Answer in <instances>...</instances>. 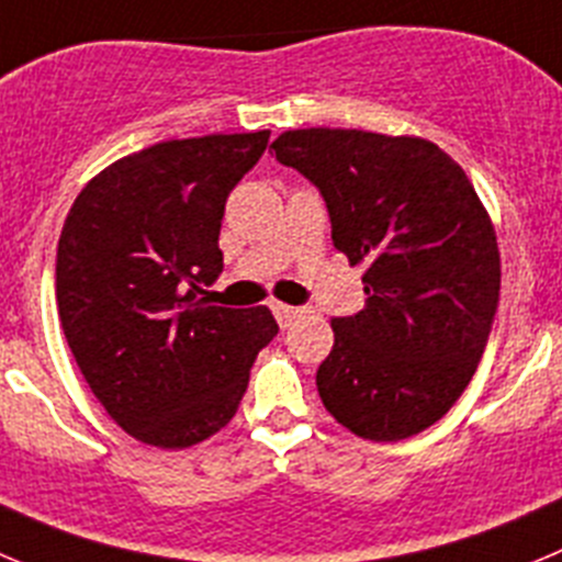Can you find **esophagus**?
I'll list each match as a JSON object with an SVG mask.
<instances>
[{
    "mask_svg": "<svg viewBox=\"0 0 562 562\" xmlns=\"http://www.w3.org/2000/svg\"><path fill=\"white\" fill-rule=\"evenodd\" d=\"M271 311H274V318L280 322V327H291V324L302 316V311H299V307L282 305V302H271Z\"/></svg>",
    "mask_w": 562,
    "mask_h": 562,
    "instance_id": "34e87169",
    "label": "esophagus"
}]
</instances>
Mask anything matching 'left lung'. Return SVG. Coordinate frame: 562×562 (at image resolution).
Returning <instances> with one entry per match:
<instances>
[{
  "label": "left lung",
  "mask_w": 562,
  "mask_h": 562,
  "mask_svg": "<svg viewBox=\"0 0 562 562\" xmlns=\"http://www.w3.org/2000/svg\"><path fill=\"white\" fill-rule=\"evenodd\" d=\"M277 160L322 191L335 249L366 266V307L333 318L316 385L366 440L432 427L474 376L499 305V246L485 204L432 140L366 130H288Z\"/></svg>",
  "instance_id": "8db88e82"
}]
</instances>
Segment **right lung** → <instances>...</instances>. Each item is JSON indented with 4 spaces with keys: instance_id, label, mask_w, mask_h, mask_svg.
Returning a JSON list of instances; mask_svg holds the SVG:
<instances>
[{
    "instance_id": "add662e5",
    "label": "right lung",
    "mask_w": 562,
    "mask_h": 562,
    "mask_svg": "<svg viewBox=\"0 0 562 562\" xmlns=\"http://www.w3.org/2000/svg\"><path fill=\"white\" fill-rule=\"evenodd\" d=\"M269 130L162 140L110 162L57 240L63 335L93 396L140 443L186 449L235 416L269 307H218L224 204Z\"/></svg>"
}]
</instances>
